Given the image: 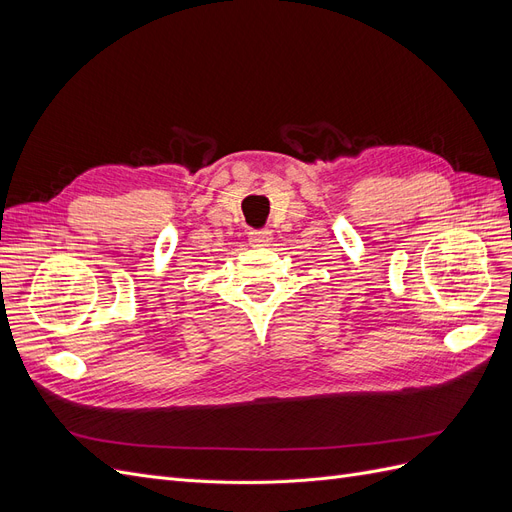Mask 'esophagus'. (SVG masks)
I'll list each match as a JSON object with an SVG mask.
<instances>
[{
    "label": "esophagus",
    "instance_id": "esophagus-1",
    "mask_svg": "<svg viewBox=\"0 0 512 512\" xmlns=\"http://www.w3.org/2000/svg\"><path fill=\"white\" fill-rule=\"evenodd\" d=\"M271 235H273V232L267 230V228L254 230V232H250V245L252 247H267L271 243V239H273Z\"/></svg>",
    "mask_w": 512,
    "mask_h": 512
}]
</instances>
